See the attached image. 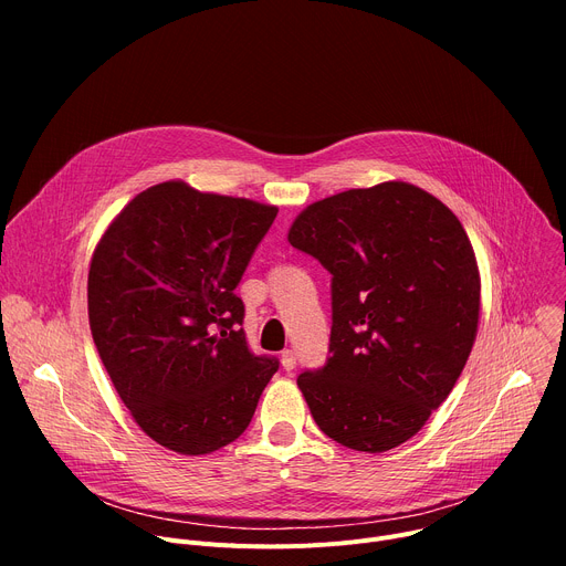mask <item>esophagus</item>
Listing matches in <instances>:
<instances>
[{
	"mask_svg": "<svg viewBox=\"0 0 566 566\" xmlns=\"http://www.w3.org/2000/svg\"><path fill=\"white\" fill-rule=\"evenodd\" d=\"M282 367H284L286 371H293V369H295V354H293L291 349L282 352Z\"/></svg>",
	"mask_w": 566,
	"mask_h": 566,
	"instance_id": "34e87169",
	"label": "esophagus"
}]
</instances>
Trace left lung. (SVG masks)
Instances as JSON below:
<instances>
[{"mask_svg": "<svg viewBox=\"0 0 566 566\" xmlns=\"http://www.w3.org/2000/svg\"><path fill=\"white\" fill-rule=\"evenodd\" d=\"M291 247L332 273L325 367L297 387L329 439L385 452L452 391L479 322V271L461 221L426 190L387 181L311 203Z\"/></svg>", "mask_w": 566, "mask_h": 566, "instance_id": "left-lung-1", "label": "left lung"}]
</instances>
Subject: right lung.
Segmentation results:
<instances>
[{"instance_id":"1","label":"right lung","mask_w":566,"mask_h":566,"mask_svg":"<svg viewBox=\"0 0 566 566\" xmlns=\"http://www.w3.org/2000/svg\"><path fill=\"white\" fill-rule=\"evenodd\" d=\"M275 206L166 181L136 195L90 266V327L138 428L179 454L232 443L277 371L249 349L234 289Z\"/></svg>"}]
</instances>
